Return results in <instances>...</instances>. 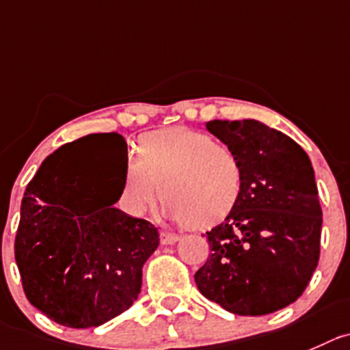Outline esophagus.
<instances>
[{
    "label": "esophagus",
    "instance_id": "esophagus-1",
    "mask_svg": "<svg viewBox=\"0 0 350 350\" xmlns=\"http://www.w3.org/2000/svg\"><path fill=\"white\" fill-rule=\"evenodd\" d=\"M178 242V235L168 234V232H161V244L163 245H172Z\"/></svg>",
    "mask_w": 350,
    "mask_h": 350
}]
</instances>
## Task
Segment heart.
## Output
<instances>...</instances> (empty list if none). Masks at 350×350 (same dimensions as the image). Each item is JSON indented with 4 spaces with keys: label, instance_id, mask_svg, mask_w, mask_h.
Instances as JSON below:
<instances>
[{
    "label": "heart",
    "instance_id": "b5f03b06",
    "mask_svg": "<svg viewBox=\"0 0 350 350\" xmlns=\"http://www.w3.org/2000/svg\"><path fill=\"white\" fill-rule=\"evenodd\" d=\"M161 185L165 209L192 227H213L230 215L242 191V166L234 149L208 134L168 127L146 134L123 173L120 204L142 216Z\"/></svg>",
    "mask_w": 350,
    "mask_h": 350
}]
</instances>
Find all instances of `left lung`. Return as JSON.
<instances>
[{"label":"left lung","instance_id":"8db88e82","mask_svg":"<svg viewBox=\"0 0 350 350\" xmlns=\"http://www.w3.org/2000/svg\"><path fill=\"white\" fill-rule=\"evenodd\" d=\"M206 129L237 154L242 191L225 221L206 232L211 254L196 285L234 314L284 309L301 297L319 259L323 213L309 156L258 120H211Z\"/></svg>","mask_w":350,"mask_h":350}]
</instances>
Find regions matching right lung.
Masks as SVG:
<instances>
[{
  "mask_svg": "<svg viewBox=\"0 0 350 350\" xmlns=\"http://www.w3.org/2000/svg\"><path fill=\"white\" fill-rule=\"evenodd\" d=\"M111 149L125 156L123 135L68 142L42 161L23 192L15 237L23 292L63 327H99L127 311L159 244L152 223L113 206L123 180H108L103 170Z\"/></svg>",
  "mask_w": 350,
  "mask_h": 350,
  "instance_id": "right-lung-1",
  "label": "right lung"
}]
</instances>
